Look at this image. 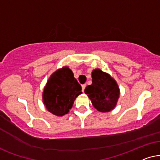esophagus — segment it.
I'll list each match as a JSON object with an SVG mask.
<instances>
[{"mask_svg":"<svg viewBox=\"0 0 160 160\" xmlns=\"http://www.w3.org/2000/svg\"><path fill=\"white\" fill-rule=\"evenodd\" d=\"M86 84L82 85V91H84L85 88H86Z\"/></svg>","mask_w":160,"mask_h":160,"instance_id":"obj_1","label":"esophagus"}]
</instances>
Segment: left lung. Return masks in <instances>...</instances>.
<instances>
[{
    "mask_svg": "<svg viewBox=\"0 0 160 160\" xmlns=\"http://www.w3.org/2000/svg\"><path fill=\"white\" fill-rule=\"evenodd\" d=\"M92 105L100 112H109L116 105L119 88L109 74L97 69L92 72V84L85 89Z\"/></svg>",
    "mask_w": 160,
    "mask_h": 160,
    "instance_id": "1",
    "label": "left lung"
}]
</instances>
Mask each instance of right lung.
<instances>
[{
  "mask_svg": "<svg viewBox=\"0 0 160 160\" xmlns=\"http://www.w3.org/2000/svg\"><path fill=\"white\" fill-rule=\"evenodd\" d=\"M81 86L68 67L52 74L44 87L43 101L48 111L58 116L68 113L74 99L81 92Z\"/></svg>",
  "mask_w": 160,
  "mask_h": 160,
  "instance_id": "1",
  "label": "right lung"
}]
</instances>
